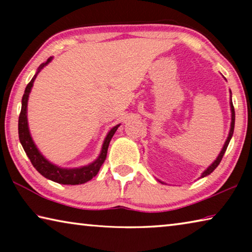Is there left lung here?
Here are the masks:
<instances>
[{
  "label": "left lung",
  "instance_id": "8db88e82",
  "mask_svg": "<svg viewBox=\"0 0 252 252\" xmlns=\"http://www.w3.org/2000/svg\"><path fill=\"white\" fill-rule=\"evenodd\" d=\"M230 93H231V91H230ZM230 108H231V126H230V131H229L228 138H227V140H225L224 146H223V148H222V150H221V152L219 153L218 158H217V159H216L215 161H213V163H212L211 165H209V167L207 168V170H204V171H203L202 174H201V178L209 176V174H210V173L213 171V170H215L217 167H218L219 163L221 162V160H222V157H223V155H224L225 150H227L230 140H231V138H232L233 129H234V108H233V104H232V101H231V100H230ZM160 182L163 183L162 181H160Z\"/></svg>",
  "mask_w": 252,
  "mask_h": 252
}]
</instances>
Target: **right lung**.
Wrapping results in <instances>:
<instances>
[{"label": "right lung", "instance_id": "add662e5", "mask_svg": "<svg viewBox=\"0 0 252 252\" xmlns=\"http://www.w3.org/2000/svg\"><path fill=\"white\" fill-rule=\"evenodd\" d=\"M53 58L51 57L46 60V62L42 63V64L39 66V69H37L35 75L33 76L32 80L30 81V83L27 85V88H25L24 94L22 97V108H21V113L19 117V139H20L21 144H22L25 153H27L30 161H31V163L33 164V167L35 168L37 171H39V173H41L44 178L49 179V180H52L54 182L61 183V185H71V186L82 185V183L90 181L91 179L93 177H95L97 172H99L101 165L103 164V162L106 158V153H108V148H109L111 139H112L113 134L116 133V131L118 130V127L120 126V125L113 126L112 129L109 131V133L106 134L104 139L100 156L97 157V159L95 161H93L90 164L84 165V167H81V168L64 169V168H60L58 165L51 163L50 161L46 160L45 158L41 155V152L39 151V149L36 148L35 144H34L32 136L30 134L27 113H28L29 94L30 92H31L34 80H35L37 73H39V72L43 69L49 62H51V60Z\"/></svg>", "mask_w": 252, "mask_h": 252}]
</instances>
